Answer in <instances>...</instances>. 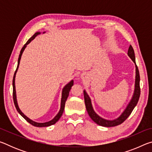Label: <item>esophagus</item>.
I'll use <instances>...</instances> for the list:
<instances>
[{"instance_id": "1", "label": "esophagus", "mask_w": 152, "mask_h": 152, "mask_svg": "<svg viewBox=\"0 0 152 152\" xmlns=\"http://www.w3.org/2000/svg\"><path fill=\"white\" fill-rule=\"evenodd\" d=\"M86 77H87L86 74H85L84 73L82 74L81 75H80V78H81V79L83 80H86Z\"/></svg>"}]
</instances>
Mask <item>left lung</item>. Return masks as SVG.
<instances>
[{"instance_id": "8db88e82", "label": "left lung", "mask_w": 152, "mask_h": 152, "mask_svg": "<svg viewBox=\"0 0 152 152\" xmlns=\"http://www.w3.org/2000/svg\"><path fill=\"white\" fill-rule=\"evenodd\" d=\"M127 55L129 57L132 59V61L135 64V57L134 50L132 48V45L129 47ZM140 73H139V70L137 65L135 64V88L134 92H133V96L131 99L130 101L129 102L128 104L125 109V110L122 112L119 117L116 119L113 120H109L104 119V118L99 116L97 113L94 111L92 107L91 99L88 94H87L86 91L84 90V102H85V105L86 108V110L88 112L90 117L94 122L96 123L97 125L102 126V127H114V126L119 125L121 124L125 121L127 119V117L129 116L131 113L134 109L136 105L137 104L140 96Z\"/></svg>"}]
</instances>
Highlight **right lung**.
I'll return each mask as SVG.
<instances>
[{
  "instance_id": "right-lung-1",
  "label": "right lung",
  "mask_w": 152,
  "mask_h": 152,
  "mask_svg": "<svg viewBox=\"0 0 152 152\" xmlns=\"http://www.w3.org/2000/svg\"><path fill=\"white\" fill-rule=\"evenodd\" d=\"M45 31L43 32V33H45ZM41 33V32L39 31H37L36 32L34 35H33L30 38V39L27 41V43H25L23 47L21 49V50H20V54L19 56V59H18V64H17V70L15 71V72L14 74V76H13V80H12V87H13V101H14V103L15 105V107H16V109L17 110L18 113H19V114L21 115V116L24 118V119L27 121L28 123H29L30 124H31L32 125L35 126V127H48V126H51L53 124H55V123L58 121L60 119V117H61V115L63 114V112H64V107H65V103H66V101L67 99H68V95H69V92H70V89L72 88V86H73L74 84V80H72L70 82H69L68 84H66L65 86L64 87L63 89H62V92H61V104H60V109L59 110V112L57 115H56L55 117L53 118V119H51L50 121H48V122H45V123H37V122H35L34 121H33L31 119H30L29 117H27L26 115H25L23 113L20 109H19V105H18V102H17V94H16V88H15V77H16V74L17 72V70H18V68H19V64H20V59H21V56L23 53V51L25 50V49L26 48L27 45L29 44V43L31 42L32 40H33L35 39V38L37 37L38 35H39Z\"/></svg>"
}]
</instances>
